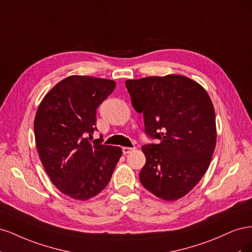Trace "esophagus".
I'll return each mask as SVG.
<instances>
[{"label":"esophagus","instance_id":"obj_1","mask_svg":"<svg viewBox=\"0 0 252 252\" xmlns=\"http://www.w3.org/2000/svg\"><path fill=\"white\" fill-rule=\"evenodd\" d=\"M132 150H134V148H132V147H123V154L128 155V154H130Z\"/></svg>","mask_w":252,"mask_h":252}]
</instances>
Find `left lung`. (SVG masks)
<instances>
[{
    "mask_svg": "<svg viewBox=\"0 0 252 252\" xmlns=\"http://www.w3.org/2000/svg\"><path fill=\"white\" fill-rule=\"evenodd\" d=\"M134 110L143 113L145 133L141 184L165 201L186 195L207 171L216 148L215 108L206 90L178 74L128 80Z\"/></svg>",
    "mask_w": 252,
    "mask_h": 252,
    "instance_id": "left-lung-1",
    "label": "left lung"
}]
</instances>
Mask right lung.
Returning <instances> with one entry per match:
<instances>
[{
  "mask_svg": "<svg viewBox=\"0 0 252 252\" xmlns=\"http://www.w3.org/2000/svg\"><path fill=\"white\" fill-rule=\"evenodd\" d=\"M114 88L111 80L71 75L58 83L37 108L34 136L44 169L53 185L74 200L100 193L122 157L120 147L103 145L102 139L90 142L96 109Z\"/></svg>",
  "mask_w": 252,
  "mask_h": 252,
  "instance_id": "1",
  "label": "right lung"
}]
</instances>
